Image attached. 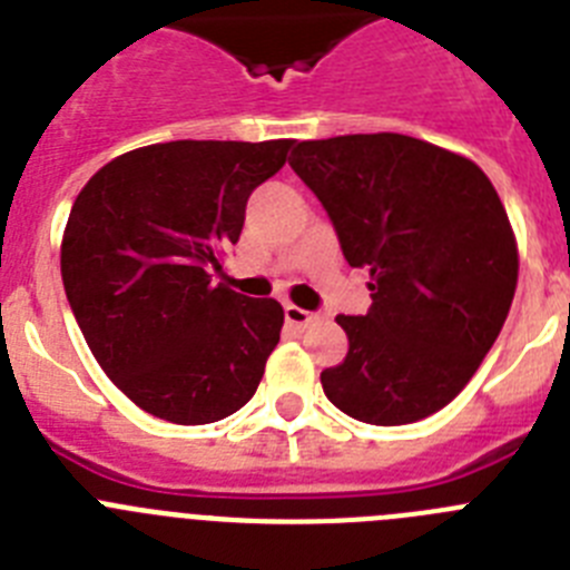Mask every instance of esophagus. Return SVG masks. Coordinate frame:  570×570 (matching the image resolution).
<instances>
[{
    "label": "esophagus",
    "mask_w": 570,
    "mask_h": 570,
    "mask_svg": "<svg viewBox=\"0 0 570 570\" xmlns=\"http://www.w3.org/2000/svg\"><path fill=\"white\" fill-rule=\"evenodd\" d=\"M285 322H288L291 328H308V325L316 322V314L296 308V305H285Z\"/></svg>",
    "instance_id": "34e87169"
}]
</instances>
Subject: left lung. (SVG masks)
I'll return each mask as SVG.
<instances>
[{"mask_svg": "<svg viewBox=\"0 0 570 570\" xmlns=\"http://www.w3.org/2000/svg\"><path fill=\"white\" fill-rule=\"evenodd\" d=\"M291 168L328 210L351 268H371V308L340 314L347 356L325 396L371 425L431 416L500 336L517 291V242L471 159L402 134L299 142Z\"/></svg>", "mask_w": 570, "mask_h": 570, "instance_id": "obj_1", "label": "left lung"}]
</instances>
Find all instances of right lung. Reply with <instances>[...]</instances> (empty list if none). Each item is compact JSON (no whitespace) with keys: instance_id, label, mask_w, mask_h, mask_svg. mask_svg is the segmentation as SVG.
I'll list each match as a JSON object with an SVG mask.
<instances>
[{"instance_id":"1","label":"right lung","mask_w":570,"mask_h":570,"mask_svg":"<svg viewBox=\"0 0 570 570\" xmlns=\"http://www.w3.org/2000/svg\"><path fill=\"white\" fill-rule=\"evenodd\" d=\"M294 139L148 145L90 176L70 208L62 282L105 374L176 425H208L256 394L282 305L210 282L254 188Z\"/></svg>"}]
</instances>
